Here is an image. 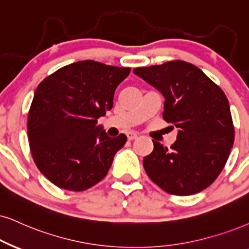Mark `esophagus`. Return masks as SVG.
<instances>
[{"instance_id": "esophagus-1", "label": "esophagus", "mask_w": 249, "mask_h": 249, "mask_svg": "<svg viewBox=\"0 0 249 249\" xmlns=\"http://www.w3.org/2000/svg\"><path fill=\"white\" fill-rule=\"evenodd\" d=\"M127 139L128 140H134V139H137L138 138V135H139V133H137V132H127Z\"/></svg>"}]
</instances>
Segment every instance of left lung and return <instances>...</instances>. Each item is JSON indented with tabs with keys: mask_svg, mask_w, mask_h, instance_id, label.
Listing matches in <instances>:
<instances>
[{
	"mask_svg": "<svg viewBox=\"0 0 249 249\" xmlns=\"http://www.w3.org/2000/svg\"><path fill=\"white\" fill-rule=\"evenodd\" d=\"M133 72L163 94V119L178 128L170 148L153 140L142 161L148 177L174 195L203 191L222 172L234 142L228 97L199 68L179 59Z\"/></svg>",
	"mask_w": 249,
	"mask_h": 249,
	"instance_id": "left-lung-1",
	"label": "left lung"
}]
</instances>
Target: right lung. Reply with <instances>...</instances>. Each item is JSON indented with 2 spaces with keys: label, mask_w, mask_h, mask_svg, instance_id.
<instances>
[{
  "label": "right lung",
  "mask_w": 249,
  "mask_h": 249,
  "mask_svg": "<svg viewBox=\"0 0 249 249\" xmlns=\"http://www.w3.org/2000/svg\"><path fill=\"white\" fill-rule=\"evenodd\" d=\"M130 68L80 61L46 77L27 117L30 150L41 174L59 188L86 191L108 174L125 134L110 138L97 124L114 105Z\"/></svg>",
  "instance_id": "1"
}]
</instances>
